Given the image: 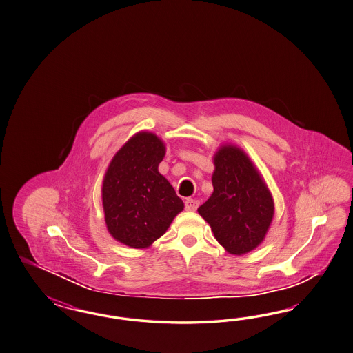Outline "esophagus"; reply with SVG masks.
<instances>
[{
  "instance_id": "1",
  "label": "esophagus",
  "mask_w": 353,
  "mask_h": 353,
  "mask_svg": "<svg viewBox=\"0 0 353 353\" xmlns=\"http://www.w3.org/2000/svg\"><path fill=\"white\" fill-rule=\"evenodd\" d=\"M198 207H199V201H195V199H192V198L185 201L186 211H196Z\"/></svg>"
}]
</instances>
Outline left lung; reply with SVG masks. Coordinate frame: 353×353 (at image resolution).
<instances>
[{
  "mask_svg": "<svg viewBox=\"0 0 353 353\" xmlns=\"http://www.w3.org/2000/svg\"><path fill=\"white\" fill-rule=\"evenodd\" d=\"M214 192L198 212L229 254L243 255L265 238L274 214V202L246 152L234 145L216 151Z\"/></svg>",
  "mask_w": 353,
  "mask_h": 353,
  "instance_id": "left-lung-1",
  "label": "left lung"
}]
</instances>
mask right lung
Returning a JSON list of instances; mask_svg holds the SVG:
<instances>
[{"instance_id":"1","label":"right lung","mask_w":353,"mask_h":353,"mask_svg":"<svg viewBox=\"0 0 353 353\" xmlns=\"http://www.w3.org/2000/svg\"><path fill=\"white\" fill-rule=\"evenodd\" d=\"M165 145L157 134L139 132L119 150L107 168L102 204L107 230L132 248H146L167 232L183 210L158 167Z\"/></svg>"}]
</instances>
